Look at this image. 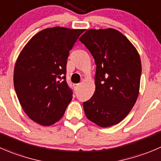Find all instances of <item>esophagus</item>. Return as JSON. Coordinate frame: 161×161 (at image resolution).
<instances>
[{"label": "esophagus", "instance_id": "1", "mask_svg": "<svg viewBox=\"0 0 161 161\" xmlns=\"http://www.w3.org/2000/svg\"><path fill=\"white\" fill-rule=\"evenodd\" d=\"M79 86H80V84H79V83L75 84V88L76 90H78V89L79 88Z\"/></svg>", "mask_w": 161, "mask_h": 161}]
</instances>
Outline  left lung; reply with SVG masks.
I'll list each match as a JSON object with an SVG mask.
<instances>
[{
	"label": "left lung",
	"instance_id": "left-lung-1",
	"mask_svg": "<svg viewBox=\"0 0 161 161\" xmlns=\"http://www.w3.org/2000/svg\"><path fill=\"white\" fill-rule=\"evenodd\" d=\"M79 41L96 64L95 92L82 103L87 119L102 127L124 119L138 96L142 64L135 46L116 30H88Z\"/></svg>",
	"mask_w": 161,
	"mask_h": 161
}]
</instances>
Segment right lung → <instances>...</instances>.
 I'll return each instance as SVG.
<instances>
[{
  "label": "right lung",
  "instance_id": "obj_1",
  "mask_svg": "<svg viewBox=\"0 0 161 161\" xmlns=\"http://www.w3.org/2000/svg\"><path fill=\"white\" fill-rule=\"evenodd\" d=\"M84 30L56 26L37 33L19 56L14 87L26 115L49 126L60 119L72 99L66 81L69 52Z\"/></svg>",
  "mask_w": 161,
  "mask_h": 161
}]
</instances>
